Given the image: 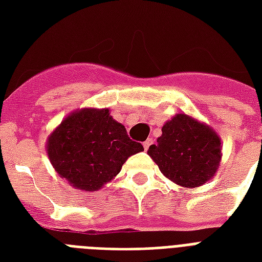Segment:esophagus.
I'll use <instances>...</instances> for the list:
<instances>
[{
  "label": "esophagus",
  "instance_id": "esophagus-1",
  "mask_svg": "<svg viewBox=\"0 0 262 262\" xmlns=\"http://www.w3.org/2000/svg\"><path fill=\"white\" fill-rule=\"evenodd\" d=\"M154 143V140L152 139H148L147 141H144V144H143V147H144V149H145V151H147L148 148L151 147V144Z\"/></svg>",
  "mask_w": 262,
  "mask_h": 262
}]
</instances>
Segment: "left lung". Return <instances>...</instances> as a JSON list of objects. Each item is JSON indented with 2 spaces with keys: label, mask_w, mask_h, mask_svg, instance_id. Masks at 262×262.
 I'll return each instance as SVG.
<instances>
[{
  "label": "left lung",
  "mask_w": 262,
  "mask_h": 262,
  "mask_svg": "<svg viewBox=\"0 0 262 262\" xmlns=\"http://www.w3.org/2000/svg\"><path fill=\"white\" fill-rule=\"evenodd\" d=\"M148 149L162 174L182 187H199L213 178L222 160L219 135L187 114H177L162 126Z\"/></svg>",
  "instance_id": "8db88e82"
}]
</instances>
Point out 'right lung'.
<instances>
[{
	"instance_id": "1",
	"label": "right lung",
	"mask_w": 262,
	"mask_h": 262,
	"mask_svg": "<svg viewBox=\"0 0 262 262\" xmlns=\"http://www.w3.org/2000/svg\"><path fill=\"white\" fill-rule=\"evenodd\" d=\"M47 156L61 178L76 189L95 191L115 178L143 145L132 141L108 108H80L68 115L46 141Z\"/></svg>"
}]
</instances>
